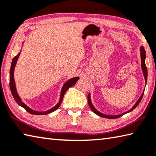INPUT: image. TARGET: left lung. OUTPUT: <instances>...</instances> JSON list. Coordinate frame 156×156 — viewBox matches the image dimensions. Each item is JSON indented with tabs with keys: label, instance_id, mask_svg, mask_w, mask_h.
Returning <instances> with one entry per match:
<instances>
[{
	"label": "left lung",
	"instance_id": "1",
	"mask_svg": "<svg viewBox=\"0 0 156 156\" xmlns=\"http://www.w3.org/2000/svg\"><path fill=\"white\" fill-rule=\"evenodd\" d=\"M140 56H141V66H142V69H143V72L144 73V76H145V83H147V67H146V65H145V58H146V52H145V48H144L143 46H141L140 47ZM144 91H145V90H144ZM144 91L143 92L142 95L140 97V98L138 99V100L137 101V102L135 104V105L133 106L131 109H130L129 111H127L126 112L124 113V114H126L127 112H131L132 110H134L136 107L139 103L140 102L141 100H142L143 98V96L144 94ZM88 98V103H89V107L90 108V109H91L93 112L95 113L96 115H98L100 116V117H104V118H107V119H116V118H118V117H120L121 116H123L124 114H121V115H114V116H110V115H104L102 113L100 112L99 111H98L97 110H96L94 106H93V104L91 103V101H90V94L89 93V95L87 96Z\"/></svg>",
	"mask_w": 156,
	"mask_h": 156
}]
</instances>
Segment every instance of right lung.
<instances>
[{
  "label": "right lung",
  "instance_id": "right-lung-1",
  "mask_svg": "<svg viewBox=\"0 0 156 156\" xmlns=\"http://www.w3.org/2000/svg\"><path fill=\"white\" fill-rule=\"evenodd\" d=\"M20 54L19 53L18 55H16V56H14L12 62H11V68H10V72H9V86H10V89H11V92L12 93V95L14 98V100H16V101L17 102V104H18L22 107H23L24 108L27 110L28 112H29L30 114H32V115H47V114H49V113L52 112L53 111H55L56 109L58 108L59 107V106L61 105V104L62 102V100H63V96L65 95V93L67 90V89H69V87H72L74 85L76 84V82L79 79V78L78 77H75V78H73L72 79H70L67 82H66V83L64 84V85L62 88V90H61V98H60V100H59V102L56 104V105L52 108H51L50 110H48V111L46 112H37V111H35V110H31L30 108L28 107L27 105H25V104L22 102V101L20 100V98L18 95V93H17L16 91V86H15V82H14V78H13V71H14V67H15V66L16 64V62L17 60H18V58L20 56Z\"/></svg>",
  "mask_w": 156,
  "mask_h": 156
}]
</instances>
